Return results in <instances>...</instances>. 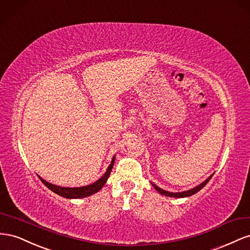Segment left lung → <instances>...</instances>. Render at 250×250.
<instances>
[{
	"label": "left lung",
	"mask_w": 250,
	"mask_h": 250,
	"mask_svg": "<svg viewBox=\"0 0 250 250\" xmlns=\"http://www.w3.org/2000/svg\"><path fill=\"white\" fill-rule=\"evenodd\" d=\"M212 177V175L209 177V178H208V179H206L204 182H202L200 185H198V187H196V188H191V189H189V190H185V191H182V192H169V191H167V190H165V189H161L160 188H158L157 187V185H155V184H153V187L155 188V189L158 191V192H160L161 195H165V196H167V197H175V198H184V197H189V196H191V195H194V194H196V192H198L199 190L200 189H202L206 184H208V182L210 180V178Z\"/></svg>",
	"instance_id": "8db88e82"
}]
</instances>
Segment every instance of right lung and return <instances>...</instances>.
<instances>
[{
  "label": "right lung",
  "mask_w": 250,
  "mask_h": 250,
  "mask_svg": "<svg viewBox=\"0 0 250 250\" xmlns=\"http://www.w3.org/2000/svg\"><path fill=\"white\" fill-rule=\"evenodd\" d=\"M114 161H115V157H113L111 165L109 166L108 169H106V172L104 173V175L101 178V179L97 180L96 182H94L93 184H90L87 185V187H83V188H62V187H58V185H54L47 182L46 180L42 179L40 177V180L44 183L46 187L51 189L55 194H58L59 196H62L63 198H68V199H77V198H84V197H88L95 194L99 189H101L104 183L108 180V178L111 174V170L112 167L114 166Z\"/></svg>",
  "instance_id": "add662e5"
}]
</instances>
